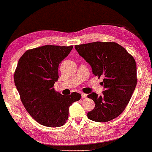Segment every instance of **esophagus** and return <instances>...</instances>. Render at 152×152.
Here are the masks:
<instances>
[{
    "label": "esophagus",
    "mask_w": 152,
    "mask_h": 152,
    "mask_svg": "<svg viewBox=\"0 0 152 152\" xmlns=\"http://www.w3.org/2000/svg\"><path fill=\"white\" fill-rule=\"evenodd\" d=\"M81 95H82V98H86L87 97V94L86 93H81Z\"/></svg>",
    "instance_id": "obj_1"
}]
</instances>
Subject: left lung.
I'll return each mask as SVG.
<instances>
[{"label": "left lung", "instance_id": "obj_1", "mask_svg": "<svg viewBox=\"0 0 152 152\" xmlns=\"http://www.w3.org/2000/svg\"><path fill=\"white\" fill-rule=\"evenodd\" d=\"M81 57L92 68L95 76L104 77L100 96L88 95L95 108L87 113L89 119L106 122L119 116L128 104L137 84L134 58L115 42H93L75 46Z\"/></svg>", "mask_w": 152, "mask_h": 152}]
</instances>
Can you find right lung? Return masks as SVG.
Segmentation results:
<instances>
[{
    "instance_id": "1",
    "label": "right lung",
    "mask_w": 152,
    "mask_h": 152,
    "mask_svg": "<svg viewBox=\"0 0 152 152\" xmlns=\"http://www.w3.org/2000/svg\"><path fill=\"white\" fill-rule=\"evenodd\" d=\"M73 46L46 45L28 50L18 60L14 83L23 104L38 122L48 127L64 125L70 106L80 99V93L63 95L53 88L59 78V65Z\"/></svg>"
}]
</instances>
